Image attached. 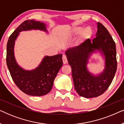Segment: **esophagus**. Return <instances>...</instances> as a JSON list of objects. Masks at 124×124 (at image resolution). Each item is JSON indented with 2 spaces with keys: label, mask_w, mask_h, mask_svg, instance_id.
I'll use <instances>...</instances> for the list:
<instances>
[{
  "label": "esophagus",
  "mask_w": 124,
  "mask_h": 124,
  "mask_svg": "<svg viewBox=\"0 0 124 124\" xmlns=\"http://www.w3.org/2000/svg\"><path fill=\"white\" fill-rule=\"evenodd\" d=\"M62 61H63L64 64H66L68 62L67 57V56H66V55H62Z\"/></svg>",
  "instance_id": "obj_1"
}]
</instances>
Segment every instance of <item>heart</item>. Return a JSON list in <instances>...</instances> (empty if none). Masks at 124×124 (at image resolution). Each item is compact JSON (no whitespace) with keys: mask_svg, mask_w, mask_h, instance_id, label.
Here are the masks:
<instances>
[{"mask_svg":"<svg viewBox=\"0 0 124 124\" xmlns=\"http://www.w3.org/2000/svg\"><path fill=\"white\" fill-rule=\"evenodd\" d=\"M81 33V38L84 39L87 38L91 36V35L92 34V29L90 26L86 27L84 29H83L82 27L78 26L73 29L72 31V34L74 35L79 34Z\"/></svg>","mask_w":124,"mask_h":124,"instance_id":"heart-1","label":"heart"}]
</instances>
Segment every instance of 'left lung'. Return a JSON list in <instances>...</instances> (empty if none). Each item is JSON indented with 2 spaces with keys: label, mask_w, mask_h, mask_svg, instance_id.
Instances as JSON below:
<instances>
[{
  "label": "left lung",
  "mask_w": 124,
  "mask_h": 124,
  "mask_svg": "<svg viewBox=\"0 0 124 124\" xmlns=\"http://www.w3.org/2000/svg\"><path fill=\"white\" fill-rule=\"evenodd\" d=\"M92 41L87 39L76 47L65 51L71 66L76 91L86 98H95L106 91L111 85L117 70L116 45L107 29L100 23ZM98 52L105 60V68L94 75L88 70L87 64L93 53Z\"/></svg>",
  "instance_id": "1"
}]
</instances>
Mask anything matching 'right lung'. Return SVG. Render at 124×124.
I'll return each mask as SVG.
<instances>
[{
  "label": "right lung",
  "instance_id": "add662e5",
  "mask_svg": "<svg viewBox=\"0 0 124 124\" xmlns=\"http://www.w3.org/2000/svg\"><path fill=\"white\" fill-rule=\"evenodd\" d=\"M31 30L48 33L45 23L34 20L23 22L8 39L7 65L15 84L23 92L31 96H43L51 90L54 79L63 64L62 55L45 56L38 67L32 70H25L20 67L15 56V41L20 32Z\"/></svg>",
  "mask_w": 124,
  "mask_h": 124
}]
</instances>
